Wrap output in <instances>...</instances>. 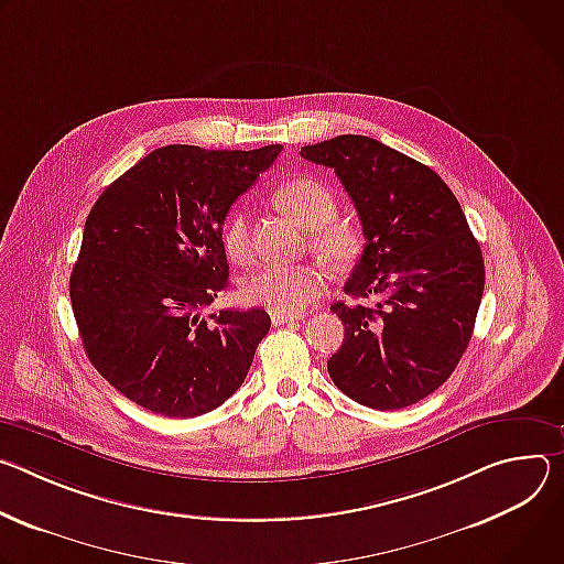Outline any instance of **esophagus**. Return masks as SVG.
I'll return each mask as SVG.
<instances>
[{"mask_svg": "<svg viewBox=\"0 0 564 564\" xmlns=\"http://www.w3.org/2000/svg\"><path fill=\"white\" fill-rule=\"evenodd\" d=\"M302 316H297V314H271V323L275 325V327H280V325H284V323H295V321H300Z\"/></svg>", "mask_w": 564, "mask_h": 564, "instance_id": "1", "label": "esophagus"}]
</instances>
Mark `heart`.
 I'll use <instances>...</instances> for the list:
<instances>
[{
    "mask_svg": "<svg viewBox=\"0 0 564 564\" xmlns=\"http://www.w3.org/2000/svg\"><path fill=\"white\" fill-rule=\"evenodd\" d=\"M280 208L300 226L311 228V248L334 269H347L360 253V235L351 224L336 221L338 202L329 187L314 178L300 176L282 183L275 193ZM226 256L246 262L250 256V230L243 210H235L224 226ZM325 273L311 264H262L241 282L246 304L269 308L271 314H297L325 289Z\"/></svg>",
    "mask_w": 564,
    "mask_h": 564,
    "instance_id": "obj_1",
    "label": "heart"
}]
</instances>
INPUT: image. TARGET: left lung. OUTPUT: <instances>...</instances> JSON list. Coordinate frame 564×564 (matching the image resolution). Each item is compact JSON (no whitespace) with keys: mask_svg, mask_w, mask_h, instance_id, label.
<instances>
[{"mask_svg":"<svg viewBox=\"0 0 564 564\" xmlns=\"http://www.w3.org/2000/svg\"><path fill=\"white\" fill-rule=\"evenodd\" d=\"M300 156L334 167L358 213L365 248L336 302L345 325L327 360L340 392L373 410L408 408L448 381L464 356L484 293V258L442 176L369 137L304 145Z\"/></svg>","mask_w":564,"mask_h":564,"instance_id":"obj_1","label":"left lung"}]
</instances>
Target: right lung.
I'll return each mask as SVG.
<instances>
[{"instance_id": "obj_1", "label": "right lung", "mask_w": 564, "mask_h": 564, "mask_svg": "<svg viewBox=\"0 0 564 564\" xmlns=\"http://www.w3.org/2000/svg\"><path fill=\"white\" fill-rule=\"evenodd\" d=\"M280 150L159 148L94 204L72 306L91 365L137 405L199 416L243 383L269 314L202 311L228 286L226 215Z\"/></svg>"}]
</instances>
